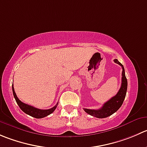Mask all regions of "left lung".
<instances>
[{
  "instance_id": "1",
  "label": "left lung",
  "mask_w": 147,
  "mask_h": 147,
  "mask_svg": "<svg viewBox=\"0 0 147 147\" xmlns=\"http://www.w3.org/2000/svg\"><path fill=\"white\" fill-rule=\"evenodd\" d=\"M114 62L121 65L122 69H123V71H122L121 85V88L119 89V92H117V94L115 96H113L109 100L105 102L102 108H100V109L92 110L84 108V111L87 113H88L90 116H94V117L98 118V119H103V118L108 117V116L113 114L115 112L117 111L120 108V107L122 105V104H123L125 97H126L128 83L127 79H126V75H125L124 67H123V65L119 62L118 59H115Z\"/></svg>"
}]
</instances>
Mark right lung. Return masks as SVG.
I'll list each match as a JSON object with an SVG mask.
<instances>
[{"mask_svg":"<svg viewBox=\"0 0 147 147\" xmlns=\"http://www.w3.org/2000/svg\"><path fill=\"white\" fill-rule=\"evenodd\" d=\"M12 90H13V94L14 98H15L17 104L18 105L19 108L22 110L24 113L29 115V116H32V117L36 118V119H42V118L46 117V116H49V114H51V113H53V112L55 111V110L56 109L57 106L58 105V102H57V103L56 104V105H55L53 108H50V109H47V110L39 109V108H34V107L31 106V105H28V104H26L24 103V102H21V101L18 98L15 91H14L13 85H12Z\"/></svg>","mask_w":147,"mask_h":147,"instance_id":"obj_1","label":"right lung"}]
</instances>
